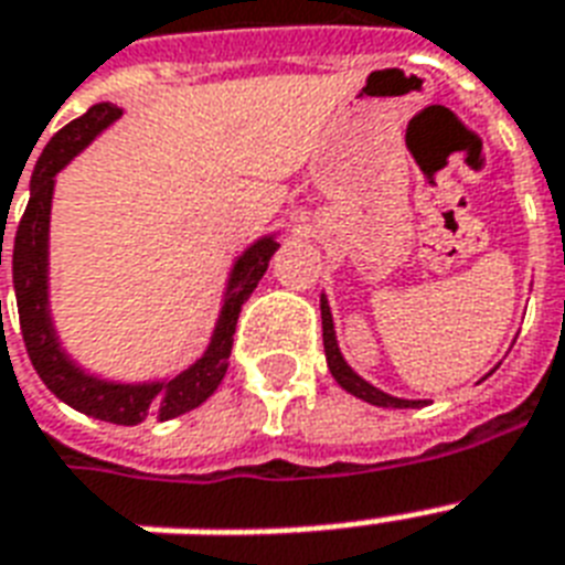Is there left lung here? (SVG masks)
Instances as JSON below:
<instances>
[{"mask_svg":"<svg viewBox=\"0 0 565 565\" xmlns=\"http://www.w3.org/2000/svg\"><path fill=\"white\" fill-rule=\"evenodd\" d=\"M319 310H322V343H326L328 370H331L334 381L343 386L345 393L358 395V398L375 404V407H425V404H428V402H422V398H398V395L384 393V390L372 386L366 377L358 375V372L345 363L343 352H340V343H337V331H334V317H331V308H328L326 292H322V299H319Z\"/></svg>","mask_w":565,"mask_h":565,"instance_id":"obj_1","label":"left lung"}]
</instances>
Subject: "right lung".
I'll list each match as a JSON object with an SVG mask.
<instances>
[{
  "label": "right lung",
  "mask_w": 565,
  "mask_h": 565,
  "mask_svg": "<svg viewBox=\"0 0 565 565\" xmlns=\"http://www.w3.org/2000/svg\"><path fill=\"white\" fill-rule=\"evenodd\" d=\"M119 117H122V108L110 105V102H99L87 114L73 119L70 126L61 128L40 152L34 172H31L29 204H25L20 228L13 237L11 266L22 343H25V352H29L31 366L38 370L40 381L61 402L75 407L78 413H87L93 419L137 425L149 416L161 422L175 419L216 393V386L222 384L225 370H228L239 308L246 305L257 281L264 278L269 257L278 248V239L275 234H266L234 260L225 292H222V308L216 326H213L211 343L204 345L202 358H195L188 370H181L172 377H161V381H135V384L108 381V377L82 370L61 345V337L52 322V310H49V216H52L57 172L64 170L75 154L84 152L105 128L114 126Z\"/></svg>",
  "instance_id": "add662e5"
}]
</instances>
